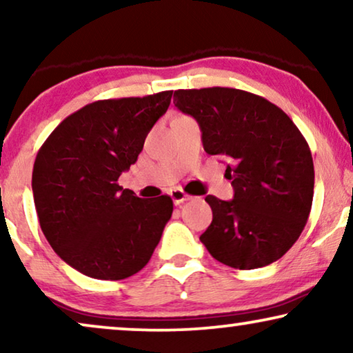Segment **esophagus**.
Wrapping results in <instances>:
<instances>
[{
	"instance_id": "esophagus-1",
	"label": "esophagus",
	"mask_w": 353,
	"mask_h": 353,
	"mask_svg": "<svg viewBox=\"0 0 353 353\" xmlns=\"http://www.w3.org/2000/svg\"><path fill=\"white\" fill-rule=\"evenodd\" d=\"M168 194H170L173 204H175V205H180V204H183V202H186V201L191 199L190 194H186V192L183 191V190H178V188H175V190H172L170 192H168Z\"/></svg>"
}]
</instances>
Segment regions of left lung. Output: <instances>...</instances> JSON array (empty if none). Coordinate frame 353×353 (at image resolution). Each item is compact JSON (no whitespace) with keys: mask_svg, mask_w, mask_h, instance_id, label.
Instances as JSON below:
<instances>
[{"mask_svg":"<svg viewBox=\"0 0 353 353\" xmlns=\"http://www.w3.org/2000/svg\"><path fill=\"white\" fill-rule=\"evenodd\" d=\"M175 105L199 123L210 156L228 161L234 197L207 196L212 223L202 244L231 268L267 267L301 236L310 215L315 170L291 119L262 96L236 88L178 90Z\"/></svg>","mask_w":353,"mask_h":353,"instance_id":"obj_1","label":"left lung"}]
</instances>
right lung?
<instances>
[{
  "instance_id": "right-lung-1",
  "label": "right lung",
  "mask_w": 353,
  "mask_h": 353,
  "mask_svg": "<svg viewBox=\"0 0 353 353\" xmlns=\"http://www.w3.org/2000/svg\"><path fill=\"white\" fill-rule=\"evenodd\" d=\"M173 91L86 104L37 154L35 209L54 252L77 272L119 281L146 267L173 212L170 196L141 199L119 185Z\"/></svg>"
}]
</instances>
